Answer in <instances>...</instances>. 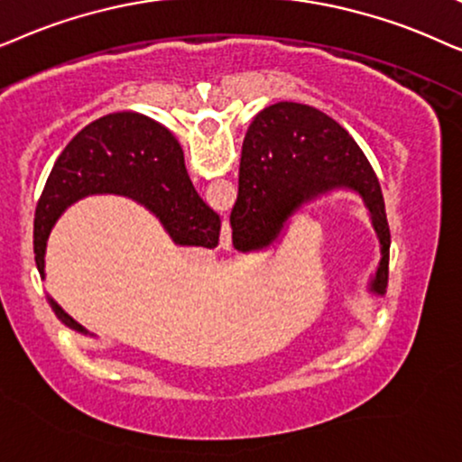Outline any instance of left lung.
<instances>
[{
    "mask_svg": "<svg viewBox=\"0 0 462 462\" xmlns=\"http://www.w3.org/2000/svg\"><path fill=\"white\" fill-rule=\"evenodd\" d=\"M337 188L355 189L370 208L383 245L372 291L383 295L389 282L391 230L378 177L346 128L302 103H274L251 122L230 215L235 249L268 247L300 207Z\"/></svg>",
    "mask_w": 462,
    "mask_h": 462,
    "instance_id": "8db88e82",
    "label": "left lung"
}]
</instances>
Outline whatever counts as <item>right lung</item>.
<instances>
[{"label": "right lung", "mask_w": 462, "mask_h": 462, "mask_svg": "<svg viewBox=\"0 0 462 462\" xmlns=\"http://www.w3.org/2000/svg\"><path fill=\"white\" fill-rule=\"evenodd\" d=\"M125 194L143 202L180 245L217 247L221 219L189 181L183 150L167 128L147 116L120 112L103 116L73 137L48 175L35 208V266L44 279L46 241L67 205L88 194ZM65 325L86 331L51 300Z\"/></svg>", "instance_id": "obj_1"}]
</instances>
